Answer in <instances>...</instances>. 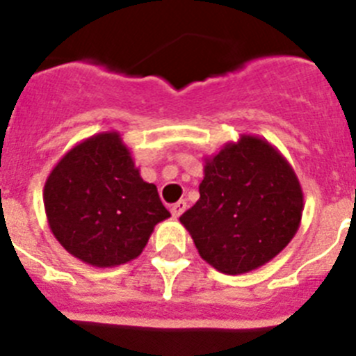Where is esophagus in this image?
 Listing matches in <instances>:
<instances>
[{
  "instance_id": "1",
  "label": "esophagus",
  "mask_w": 356,
  "mask_h": 356,
  "mask_svg": "<svg viewBox=\"0 0 356 356\" xmlns=\"http://www.w3.org/2000/svg\"><path fill=\"white\" fill-rule=\"evenodd\" d=\"M186 207H188V204H186V200H179L177 204H174L170 207V212H172V216H174V218H179V216L182 214V212L186 211Z\"/></svg>"
}]
</instances>
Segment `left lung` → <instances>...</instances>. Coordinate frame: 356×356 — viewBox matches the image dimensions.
<instances>
[{
	"label": "left lung",
	"mask_w": 356,
	"mask_h": 356,
	"mask_svg": "<svg viewBox=\"0 0 356 356\" xmlns=\"http://www.w3.org/2000/svg\"><path fill=\"white\" fill-rule=\"evenodd\" d=\"M198 191V202L179 221L198 254L223 274L265 265L300 227V182L286 158L265 138L241 135L205 158Z\"/></svg>",
	"instance_id": "8db88e82"
}]
</instances>
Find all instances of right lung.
<instances>
[{
  "label": "right lung",
  "mask_w": 356,
  "mask_h": 356,
  "mask_svg": "<svg viewBox=\"0 0 356 356\" xmlns=\"http://www.w3.org/2000/svg\"><path fill=\"white\" fill-rule=\"evenodd\" d=\"M43 205L59 244L99 268L135 260L156 225L170 218L118 131L96 133L70 149L45 181Z\"/></svg>",
  "instance_id": "right-lung-1"
}]
</instances>
